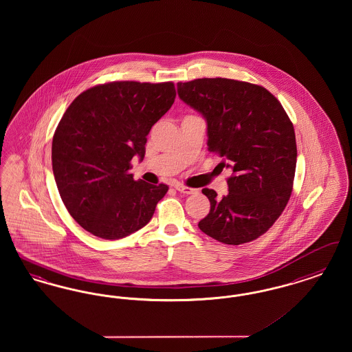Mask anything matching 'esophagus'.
<instances>
[{
	"mask_svg": "<svg viewBox=\"0 0 352 352\" xmlns=\"http://www.w3.org/2000/svg\"><path fill=\"white\" fill-rule=\"evenodd\" d=\"M174 187H175L177 191H179V192H182V194H186V195H188V194H195V192H197L195 188L187 187V186H184V184H177Z\"/></svg>",
	"mask_w": 352,
	"mask_h": 352,
	"instance_id": "34e87169",
	"label": "esophagus"
}]
</instances>
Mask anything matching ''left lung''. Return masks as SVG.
I'll return each instance as SVG.
<instances>
[{"label":"left lung","instance_id":"obj_1","mask_svg":"<svg viewBox=\"0 0 352 352\" xmlns=\"http://www.w3.org/2000/svg\"><path fill=\"white\" fill-rule=\"evenodd\" d=\"M177 88L181 100L206 118L208 151L232 170L221 199L201 190L211 208L198 227L224 244L250 243L268 231L290 199L297 164L293 124L281 102L257 84L203 78Z\"/></svg>","mask_w":352,"mask_h":352}]
</instances>
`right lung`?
I'll return each instance as SVG.
<instances>
[{
  "label": "right lung",
  "mask_w": 352,
  "mask_h": 352,
  "mask_svg": "<svg viewBox=\"0 0 352 352\" xmlns=\"http://www.w3.org/2000/svg\"><path fill=\"white\" fill-rule=\"evenodd\" d=\"M175 95L171 82H111L69 104L52 137V171L69 215L85 231L118 240L151 221L168 187L134 181L131 161H142L146 135Z\"/></svg>",
  "instance_id": "add662e5"
}]
</instances>
